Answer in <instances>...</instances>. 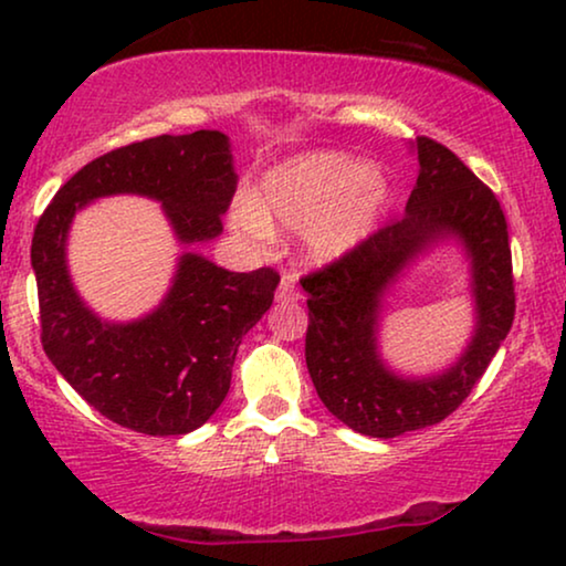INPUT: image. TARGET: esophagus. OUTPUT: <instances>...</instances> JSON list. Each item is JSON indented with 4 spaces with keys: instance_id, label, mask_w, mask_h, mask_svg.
Here are the masks:
<instances>
[{
    "instance_id": "obj_1",
    "label": "esophagus",
    "mask_w": 566,
    "mask_h": 566,
    "mask_svg": "<svg viewBox=\"0 0 566 566\" xmlns=\"http://www.w3.org/2000/svg\"><path fill=\"white\" fill-rule=\"evenodd\" d=\"M275 298L281 301V304H296V301H301V291L296 289V277L283 275L281 285H277V291H275Z\"/></svg>"
}]
</instances>
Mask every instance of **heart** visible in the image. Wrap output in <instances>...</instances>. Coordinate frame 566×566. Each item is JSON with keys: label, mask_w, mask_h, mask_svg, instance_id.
<instances>
[{"label": "heart", "mask_w": 566, "mask_h": 566, "mask_svg": "<svg viewBox=\"0 0 566 566\" xmlns=\"http://www.w3.org/2000/svg\"><path fill=\"white\" fill-rule=\"evenodd\" d=\"M391 203L389 172L343 151H308L270 169L252 200H239L231 223L268 242L273 231H304L308 260L327 265L374 234Z\"/></svg>", "instance_id": "heart-1"}]
</instances>
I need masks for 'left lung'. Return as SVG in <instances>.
Segmentation results:
<instances>
[{
    "label": "left lung",
    "mask_w": 566,
    "mask_h": 566,
    "mask_svg": "<svg viewBox=\"0 0 566 566\" xmlns=\"http://www.w3.org/2000/svg\"><path fill=\"white\" fill-rule=\"evenodd\" d=\"M420 175L405 216L347 258L301 277L308 293L306 368L324 407L360 436L397 438L430 428L461 407L515 319L513 254L494 192L443 144L415 142ZM455 235L472 258L478 329L446 375L399 379L375 353L382 291L422 249Z\"/></svg>",
    "instance_id": "1"
}]
</instances>
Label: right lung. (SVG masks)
<instances>
[{"mask_svg":"<svg viewBox=\"0 0 566 566\" xmlns=\"http://www.w3.org/2000/svg\"><path fill=\"white\" fill-rule=\"evenodd\" d=\"M237 172L221 130L154 136L84 165L35 223L30 262L41 343L72 389L107 420L144 436H185L221 407L242 337L273 304V268L229 273L185 252L157 312L130 324L97 319L66 270V234L90 200L136 192L161 200L182 244L219 237Z\"/></svg>","mask_w":566,"mask_h":566,"instance_id":"add662e5","label":"right lung"}]
</instances>
